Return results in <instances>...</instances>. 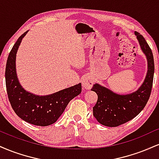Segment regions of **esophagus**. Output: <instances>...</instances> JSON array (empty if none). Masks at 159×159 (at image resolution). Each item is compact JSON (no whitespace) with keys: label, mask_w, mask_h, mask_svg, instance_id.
<instances>
[{"label":"esophagus","mask_w":159,"mask_h":159,"mask_svg":"<svg viewBox=\"0 0 159 159\" xmlns=\"http://www.w3.org/2000/svg\"><path fill=\"white\" fill-rule=\"evenodd\" d=\"M82 83V87L84 89L86 90H90L92 87L93 84V80L92 79V78L90 76H85L84 78L82 79L81 81Z\"/></svg>","instance_id":"esophagus-1"}]
</instances>
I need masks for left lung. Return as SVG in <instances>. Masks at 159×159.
Instances as JSON below:
<instances>
[{"label":"left lung","mask_w":159,"mask_h":159,"mask_svg":"<svg viewBox=\"0 0 159 159\" xmlns=\"http://www.w3.org/2000/svg\"><path fill=\"white\" fill-rule=\"evenodd\" d=\"M134 34L148 61V71L141 87L128 95L116 94L98 84L91 89L98 96L97 102L93 107V116L105 126H119L130 121L143 110L150 96L155 69L153 54L143 36L137 31Z\"/></svg>","instance_id":"8db88e82"}]
</instances>
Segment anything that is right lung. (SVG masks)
<instances>
[{
    "label": "right lung",
    "instance_id": "right-lung-1",
    "mask_svg": "<svg viewBox=\"0 0 159 159\" xmlns=\"http://www.w3.org/2000/svg\"><path fill=\"white\" fill-rule=\"evenodd\" d=\"M26 31L18 39L7 58L5 78L9 101L21 119L35 125L47 126L57 120L69 102L81 92V84L55 93L39 96L27 92L21 87L16 72V55Z\"/></svg>",
    "mask_w": 159,
    "mask_h": 159
}]
</instances>
